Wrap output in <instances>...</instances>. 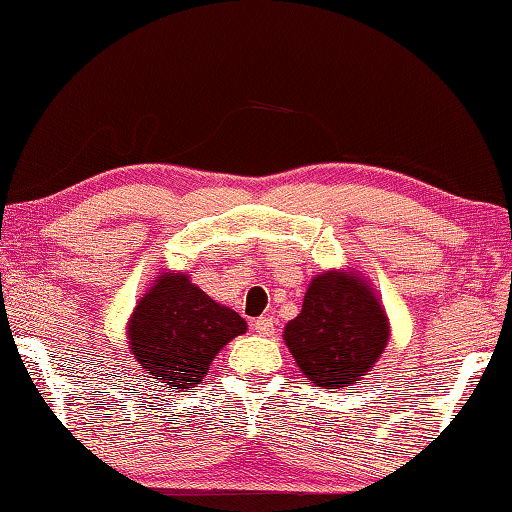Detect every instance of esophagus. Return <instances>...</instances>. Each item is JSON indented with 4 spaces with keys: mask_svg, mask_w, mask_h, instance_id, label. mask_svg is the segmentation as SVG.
Returning <instances> with one entry per match:
<instances>
[{
    "mask_svg": "<svg viewBox=\"0 0 512 512\" xmlns=\"http://www.w3.org/2000/svg\"><path fill=\"white\" fill-rule=\"evenodd\" d=\"M253 329L259 333V336H273V333H275V322H273V318H268V315H264V318H257L253 322Z\"/></svg>",
    "mask_w": 512,
    "mask_h": 512,
    "instance_id": "34e87169",
    "label": "esophagus"
}]
</instances>
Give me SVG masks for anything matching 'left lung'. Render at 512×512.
<instances>
[{"mask_svg":"<svg viewBox=\"0 0 512 512\" xmlns=\"http://www.w3.org/2000/svg\"><path fill=\"white\" fill-rule=\"evenodd\" d=\"M387 340L385 306L353 268L315 275L300 315L284 327V342L297 367L322 389H345L362 380L383 356Z\"/></svg>","mask_w":512,"mask_h":512,"instance_id":"8db88e82","label":"left lung"}]
</instances>
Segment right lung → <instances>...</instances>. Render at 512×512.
I'll list each match as a JSON object with an SVG mask.
<instances>
[{"label": "right lung", "mask_w": 512, "mask_h": 512, "mask_svg": "<svg viewBox=\"0 0 512 512\" xmlns=\"http://www.w3.org/2000/svg\"><path fill=\"white\" fill-rule=\"evenodd\" d=\"M248 324L212 300L190 275L165 271L127 320V347L150 378L174 392L197 387L217 353Z\"/></svg>", "instance_id": "right-lung-1"}]
</instances>
